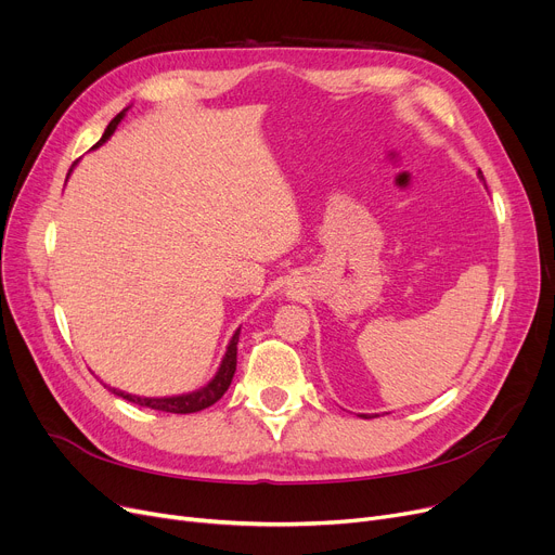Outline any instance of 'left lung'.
I'll return each mask as SVG.
<instances>
[{"label": "left lung", "instance_id": "obj_1", "mask_svg": "<svg viewBox=\"0 0 555 555\" xmlns=\"http://www.w3.org/2000/svg\"><path fill=\"white\" fill-rule=\"evenodd\" d=\"M478 179H480V181H483V183H486V179H483V172H480V170H478ZM360 417H367V415H360Z\"/></svg>", "mask_w": 555, "mask_h": 555}]
</instances>
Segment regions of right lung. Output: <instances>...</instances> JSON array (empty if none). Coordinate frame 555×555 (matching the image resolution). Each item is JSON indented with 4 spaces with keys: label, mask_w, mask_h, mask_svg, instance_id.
Here are the masks:
<instances>
[{
    "label": "right lung",
    "mask_w": 555,
    "mask_h": 555,
    "mask_svg": "<svg viewBox=\"0 0 555 555\" xmlns=\"http://www.w3.org/2000/svg\"><path fill=\"white\" fill-rule=\"evenodd\" d=\"M127 111H129V108H125L122 113H117V115L111 119L106 131H104V135H102V140H100L98 144H94L92 150L102 147V144L115 133L117 125L122 122ZM237 340H240V328L231 335V340H229V345H227V351H224V356H222V360H220L218 372H215V376H212L206 385H202L199 390L175 395V397H138V395H129V392L117 390V388H111V392L117 395V397L127 399V401H131V403H138V405H142V408H152V411L177 413V415L199 413V411H204V408L212 405L215 401H220L222 395L229 390V385H231L233 374H235V365H237Z\"/></svg>",
    "instance_id": "1"
}]
</instances>
